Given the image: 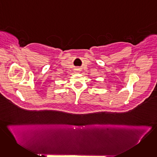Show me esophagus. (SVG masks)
Listing matches in <instances>:
<instances>
[{"instance_id":"1","label":"esophagus","mask_w":157,"mask_h":157,"mask_svg":"<svg viewBox=\"0 0 157 157\" xmlns=\"http://www.w3.org/2000/svg\"><path fill=\"white\" fill-rule=\"evenodd\" d=\"M79 69H77L76 72H77V73H79Z\"/></svg>"}]
</instances>
